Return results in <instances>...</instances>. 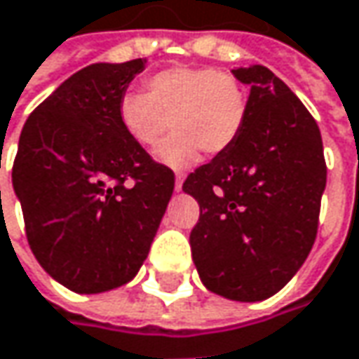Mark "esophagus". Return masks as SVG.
<instances>
[{"label": "esophagus", "instance_id": "obj_1", "mask_svg": "<svg viewBox=\"0 0 359 359\" xmlns=\"http://www.w3.org/2000/svg\"><path fill=\"white\" fill-rule=\"evenodd\" d=\"M182 184H184V173H175V191L182 189Z\"/></svg>", "mask_w": 359, "mask_h": 359}]
</instances>
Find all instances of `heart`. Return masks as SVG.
Returning a JSON list of instances; mask_svg holds the SVG:
<instances>
[{"instance_id": "b5f03b06", "label": "heart", "mask_w": 359, "mask_h": 359, "mask_svg": "<svg viewBox=\"0 0 359 359\" xmlns=\"http://www.w3.org/2000/svg\"><path fill=\"white\" fill-rule=\"evenodd\" d=\"M145 90L121 95L117 115L125 133L141 147H157V159L188 168L200 153L222 155L241 137L248 118V95L234 74L210 66H171L145 81Z\"/></svg>"}]
</instances>
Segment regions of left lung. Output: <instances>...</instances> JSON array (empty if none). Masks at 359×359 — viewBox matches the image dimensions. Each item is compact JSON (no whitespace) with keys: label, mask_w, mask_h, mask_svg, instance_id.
<instances>
[{"label":"left lung","mask_w":359,"mask_h":359,"mask_svg":"<svg viewBox=\"0 0 359 359\" xmlns=\"http://www.w3.org/2000/svg\"><path fill=\"white\" fill-rule=\"evenodd\" d=\"M250 84L238 141L184 182L200 204L189 234L202 283L232 301L278 293L311 252L327 168L319 127L266 66L236 68Z\"/></svg>","instance_id":"8db88e82"}]
</instances>
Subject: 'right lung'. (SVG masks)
I'll return each mask as SVG.
<instances>
[{"label": "right lung", "mask_w": 359, "mask_h": 359, "mask_svg": "<svg viewBox=\"0 0 359 359\" xmlns=\"http://www.w3.org/2000/svg\"><path fill=\"white\" fill-rule=\"evenodd\" d=\"M145 58L90 64L27 117L11 170L26 236L74 293L129 283L147 259L175 175L121 127L117 104Z\"/></svg>", "instance_id": "obj_1"}]
</instances>
